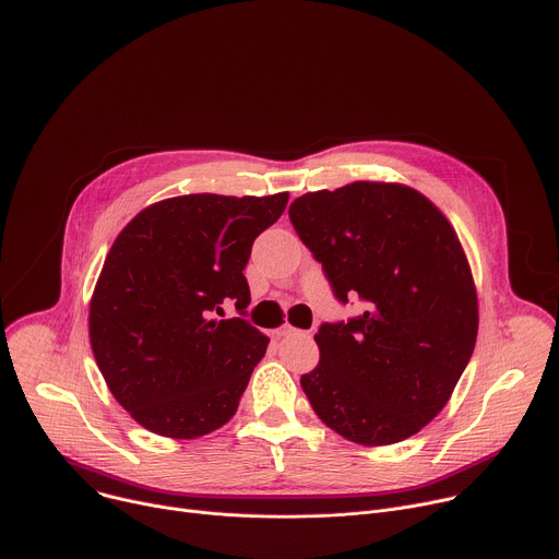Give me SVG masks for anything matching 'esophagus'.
I'll use <instances>...</instances> for the list:
<instances>
[{
	"mask_svg": "<svg viewBox=\"0 0 559 559\" xmlns=\"http://www.w3.org/2000/svg\"><path fill=\"white\" fill-rule=\"evenodd\" d=\"M274 334H276V338H285V336H292V334H310V332H298V330L292 328V325H283V328L276 330Z\"/></svg>",
	"mask_w": 559,
	"mask_h": 559,
	"instance_id": "34e87169",
	"label": "esophagus"
}]
</instances>
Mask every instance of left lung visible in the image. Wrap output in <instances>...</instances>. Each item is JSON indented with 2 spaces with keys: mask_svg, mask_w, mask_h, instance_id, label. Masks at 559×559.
Listing matches in <instances>:
<instances>
[{
  "mask_svg": "<svg viewBox=\"0 0 559 559\" xmlns=\"http://www.w3.org/2000/svg\"><path fill=\"white\" fill-rule=\"evenodd\" d=\"M289 221L338 302L364 312L321 323L314 413L364 445L413 437L448 403L477 341V294L445 216L403 185L352 182L292 202Z\"/></svg>",
  "mask_w": 559,
  "mask_h": 559,
  "instance_id": "1",
  "label": "left lung"
}]
</instances>
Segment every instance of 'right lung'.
I'll return each instance as SVG.
<instances>
[{
	"label": "right lung",
	"mask_w": 559,
	"mask_h": 559,
	"mask_svg": "<svg viewBox=\"0 0 559 559\" xmlns=\"http://www.w3.org/2000/svg\"><path fill=\"white\" fill-rule=\"evenodd\" d=\"M287 198H169L116 238L91 298L88 336L111 394L146 430L195 439L234 417L270 343L245 319L242 270ZM227 301L239 314L218 320Z\"/></svg>",
	"instance_id": "1"
}]
</instances>
